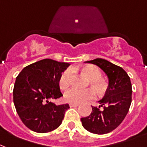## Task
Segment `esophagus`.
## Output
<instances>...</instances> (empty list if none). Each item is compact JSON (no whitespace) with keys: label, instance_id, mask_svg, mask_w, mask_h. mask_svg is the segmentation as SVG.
<instances>
[{"label":"esophagus","instance_id":"esophagus-1","mask_svg":"<svg viewBox=\"0 0 147 147\" xmlns=\"http://www.w3.org/2000/svg\"><path fill=\"white\" fill-rule=\"evenodd\" d=\"M78 105H79L78 104H72V103L69 104V107H71V108H73V107H78Z\"/></svg>","mask_w":147,"mask_h":147}]
</instances>
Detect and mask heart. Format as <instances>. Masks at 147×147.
I'll use <instances>...</instances> for the list:
<instances>
[{"label":"heart","mask_w":147,"mask_h":147,"mask_svg":"<svg viewBox=\"0 0 147 147\" xmlns=\"http://www.w3.org/2000/svg\"><path fill=\"white\" fill-rule=\"evenodd\" d=\"M83 72L88 78L92 80H98L101 78V70L94 66H88L83 68ZM73 72L70 69H66L59 78V86L62 89H67L72 82ZM97 85L101 86V83L97 82ZM96 92L93 88L80 89L78 88H73L65 93L64 98L67 102L72 104H80L84 101L94 98Z\"/></svg>","instance_id":"b5f03b06"}]
</instances>
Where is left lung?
<instances>
[{
	"instance_id": "1",
	"label": "left lung",
	"mask_w": 147,
	"mask_h": 147,
	"mask_svg": "<svg viewBox=\"0 0 147 147\" xmlns=\"http://www.w3.org/2000/svg\"><path fill=\"white\" fill-rule=\"evenodd\" d=\"M85 63L100 67L109 78V86L103 98L98 101V108L91 106L90 115L81 118L82 125L94 134L109 133L122 123L129 111L132 92L130 78L122 67L106 59L97 58Z\"/></svg>"
}]
</instances>
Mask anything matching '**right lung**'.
I'll return each mask as SVG.
<instances>
[{"label":"right lung","mask_w":147,"mask_h":147,"mask_svg":"<svg viewBox=\"0 0 147 147\" xmlns=\"http://www.w3.org/2000/svg\"><path fill=\"white\" fill-rule=\"evenodd\" d=\"M69 66L51 59H44L25 67L15 80L13 99L20 119L36 132H51L59 127L68 104L57 105L49 100L63 96L59 78Z\"/></svg>","instance_id":"1"}]
</instances>
